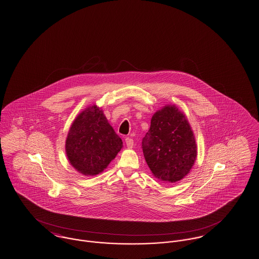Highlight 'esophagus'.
<instances>
[{
  "mask_svg": "<svg viewBox=\"0 0 259 259\" xmlns=\"http://www.w3.org/2000/svg\"><path fill=\"white\" fill-rule=\"evenodd\" d=\"M126 147L128 148H132L133 147V140L132 138H130V137H127L126 138Z\"/></svg>",
  "mask_w": 259,
  "mask_h": 259,
  "instance_id": "esophagus-1",
  "label": "esophagus"
}]
</instances>
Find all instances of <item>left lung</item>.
<instances>
[{"label": "left lung", "mask_w": 259, "mask_h": 259, "mask_svg": "<svg viewBox=\"0 0 259 259\" xmlns=\"http://www.w3.org/2000/svg\"><path fill=\"white\" fill-rule=\"evenodd\" d=\"M142 148L152 175L166 184L184 179L198 154L192 127L176 105H165L152 115Z\"/></svg>", "instance_id": "8db88e82"}]
</instances>
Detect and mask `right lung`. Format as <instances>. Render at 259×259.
Instances as JSON below:
<instances>
[{
    "label": "right lung",
    "mask_w": 259,
    "mask_h": 259,
    "mask_svg": "<svg viewBox=\"0 0 259 259\" xmlns=\"http://www.w3.org/2000/svg\"><path fill=\"white\" fill-rule=\"evenodd\" d=\"M122 148L121 138L96 104L75 117L65 142L69 163L85 176L103 172Z\"/></svg>",
    "instance_id": "right-lung-1"
}]
</instances>
